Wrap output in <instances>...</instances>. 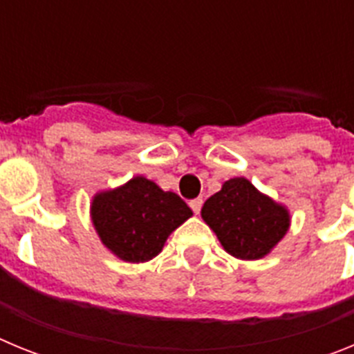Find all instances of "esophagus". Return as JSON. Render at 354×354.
<instances>
[{
	"label": "esophagus",
	"instance_id": "esophagus-1",
	"mask_svg": "<svg viewBox=\"0 0 354 354\" xmlns=\"http://www.w3.org/2000/svg\"><path fill=\"white\" fill-rule=\"evenodd\" d=\"M202 204H204V202H202V198H195L189 202V207L193 209V212H195V214H198L200 209H202Z\"/></svg>",
	"mask_w": 354,
	"mask_h": 354
}]
</instances>
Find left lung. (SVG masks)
<instances>
[{"mask_svg": "<svg viewBox=\"0 0 354 354\" xmlns=\"http://www.w3.org/2000/svg\"><path fill=\"white\" fill-rule=\"evenodd\" d=\"M202 218L221 246L241 261L266 257L283 239L290 227L286 205L264 195L245 177H234L209 196Z\"/></svg>", "mask_w": 354, "mask_h": 354, "instance_id": "left-lung-1", "label": "left lung"}]
</instances>
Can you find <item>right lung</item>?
Returning <instances> with one entry per match:
<instances>
[{
  "mask_svg": "<svg viewBox=\"0 0 354 354\" xmlns=\"http://www.w3.org/2000/svg\"><path fill=\"white\" fill-rule=\"evenodd\" d=\"M90 216L102 245L120 261L138 264L159 255L168 236L193 211L179 195L136 175L115 189L95 193Z\"/></svg>",
  "mask_w": 354,
  "mask_h": 354,
  "instance_id": "right-lung-1",
  "label": "right lung"
}]
</instances>
